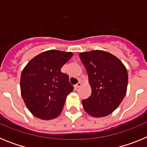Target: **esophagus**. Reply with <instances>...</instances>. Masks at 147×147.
Listing matches in <instances>:
<instances>
[{
  "mask_svg": "<svg viewBox=\"0 0 147 147\" xmlns=\"http://www.w3.org/2000/svg\"><path fill=\"white\" fill-rule=\"evenodd\" d=\"M81 85H82V82H78L76 85H75L74 87H75V88H76V89H77V88H79L80 87H81Z\"/></svg>",
  "mask_w": 147,
  "mask_h": 147,
  "instance_id": "obj_1",
  "label": "esophagus"
}]
</instances>
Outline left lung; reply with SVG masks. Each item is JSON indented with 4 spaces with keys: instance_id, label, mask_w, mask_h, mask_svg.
Returning a JSON list of instances; mask_svg holds the SVG:
<instances>
[{
    "instance_id": "obj_1",
    "label": "left lung",
    "mask_w": 147,
    "mask_h": 147,
    "mask_svg": "<svg viewBox=\"0 0 147 147\" xmlns=\"http://www.w3.org/2000/svg\"><path fill=\"white\" fill-rule=\"evenodd\" d=\"M92 88L82 106L93 117H104L119 107L126 95L128 74L124 64L113 54L95 50L80 54Z\"/></svg>"
}]
</instances>
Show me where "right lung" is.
Returning <instances> with one entry per match:
<instances>
[{
	"label": "right lung",
	"mask_w": 147,
	"mask_h": 147,
	"mask_svg": "<svg viewBox=\"0 0 147 147\" xmlns=\"http://www.w3.org/2000/svg\"><path fill=\"white\" fill-rule=\"evenodd\" d=\"M73 56L71 52L50 50L34 57L23 70L20 90L29 111L39 119L57 117L66 97L74 90L69 76L61 68Z\"/></svg>",
	"instance_id": "obj_1"
}]
</instances>
